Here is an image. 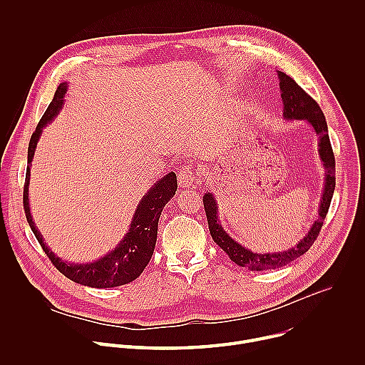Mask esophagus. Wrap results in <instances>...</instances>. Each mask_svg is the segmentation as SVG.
Returning a JSON list of instances; mask_svg holds the SVG:
<instances>
[{
    "instance_id": "obj_1",
    "label": "esophagus",
    "mask_w": 365,
    "mask_h": 365,
    "mask_svg": "<svg viewBox=\"0 0 365 365\" xmlns=\"http://www.w3.org/2000/svg\"><path fill=\"white\" fill-rule=\"evenodd\" d=\"M178 180H179V186L182 189H189V187L193 186V182L196 180V173L190 166H183L179 170Z\"/></svg>"
}]
</instances>
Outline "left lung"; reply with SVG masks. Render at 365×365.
I'll use <instances>...</instances> for the list:
<instances>
[{
  "label": "left lung",
  "instance_id": "1",
  "mask_svg": "<svg viewBox=\"0 0 365 365\" xmlns=\"http://www.w3.org/2000/svg\"><path fill=\"white\" fill-rule=\"evenodd\" d=\"M277 76L280 81L279 85L282 91L280 95L283 102L284 120L287 121L304 120L312 125V128L315 130L317 135L319 137L318 153L325 169V185H324V192L321 195L318 218L315 220V222L312 224L309 231L294 247L284 251H276V252H255L238 244L222 228L218 220V203L215 196L210 192H206L203 195V206H205L207 225H210V232L212 235V240L228 254V257L237 266L245 267L251 272H263V270L283 267L290 262H293V259L303 255L312 247V244L315 242L322 228L324 220L327 218L329 205L332 200V195L335 190V158H334V151H332L329 135H328V125H327L322 110L319 108L318 102L312 96H309L284 72L277 71Z\"/></svg>",
  "mask_w": 365,
  "mask_h": 365
}]
</instances>
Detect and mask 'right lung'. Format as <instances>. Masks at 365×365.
<instances>
[{
  "instance_id": "add662e5",
  "label": "right lung",
  "mask_w": 365,
  "mask_h": 365,
  "mask_svg": "<svg viewBox=\"0 0 365 365\" xmlns=\"http://www.w3.org/2000/svg\"><path fill=\"white\" fill-rule=\"evenodd\" d=\"M68 92V82H62L53 99L48 103L46 113L43 114L40 123L33 133L30 143H29V153H27V173H26V183H24V212L27 222L36 235L37 241L40 242L43 251L50 258L53 266L68 279L72 282L96 289H108L127 284L135 280L145 266L148 264L150 258L153 255L155 240H158V225L159 218L165 205L175 196L178 189V179L173 172L168 173L165 178L155 182L148 192L141 197L137 205V210L133 215L128 232L120 241V244L111 250L108 254L98 258L96 262L92 263H69L66 259L58 257L50 247L44 242L43 235L37 230L31 212H30V202H29V185H30V168L36 153V147L38 138L43 133V128L53 121L55 117L61 113L65 106V95Z\"/></svg>"
}]
</instances>
